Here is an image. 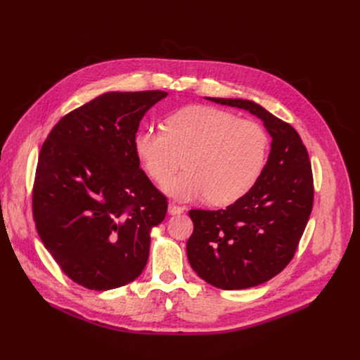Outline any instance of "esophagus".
Wrapping results in <instances>:
<instances>
[{
    "label": "esophagus",
    "instance_id": "1",
    "mask_svg": "<svg viewBox=\"0 0 360 360\" xmlns=\"http://www.w3.org/2000/svg\"><path fill=\"white\" fill-rule=\"evenodd\" d=\"M168 212H169L171 215L181 214V212H183V208L179 207V205H176V203H169V205H168Z\"/></svg>",
    "mask_w": 360,
    "mask_h": 360
}]
</instances>
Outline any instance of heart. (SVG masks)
<instances>
[{
	"label": "heart",
	"instance_id": "obj_1",
	"mask_svg": "<svg viewBox=\"0 0 360 360\" xmlns=\"http://www.w3.org/2000/svg\"><path fill=\"white\" fill-rule=\"evenodd\" d=\"M162 131L139 130L133 149L157 184L169 181L184 160L188 171L165 185L179 200L208 198L218 207L231 205L252 191L266 165L269 136L264 126L226 110L184 107L164 120Z\"/></svg>",
	"mask_w": 360,
	"mask_h": 360
}]
</instances>
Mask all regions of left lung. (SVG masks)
Returning <instances> with one entry per match:
<instances>
[{"instance_id":"obj_1","label":"left lung","mask_w":360,"mask_h":360,"mask_svg":"<svg viewBox=\"0 0 360 360\" xmlns=\"http://www.w3.org/2000/svg\"><path fill=\"white\" fill-rule=\"evenodd\" d=\"M259 117L271 152L259 180L226 210H191L187 259L198 276L222 290H242L276 277L293 259L314 207L309 155L295 127L248 99L207 98Z\"/></svg>"}]
</instances>
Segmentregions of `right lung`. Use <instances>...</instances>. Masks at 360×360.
Returning <instances> with one entry per match:
<instances>
[{
	"mask_svg": "<svg viewBox=\"0 0 360 360\" xmlns=\"http://www.w3.org/2000/svg\"><path fill=\"white\" fill-rule=\"evenodd\" d=\"M164 91L107 92L49 131L37 167L32 212L45 249L68 278L111 290L138 278L150 229L168 202L139 167L133 138Z\"/></svg>",
	"mask_w": 360,
	"mask_h": 360,
	"instance_id": "right-lung-1",
	"label": "right lung"
}]
</instances>
